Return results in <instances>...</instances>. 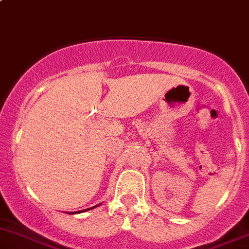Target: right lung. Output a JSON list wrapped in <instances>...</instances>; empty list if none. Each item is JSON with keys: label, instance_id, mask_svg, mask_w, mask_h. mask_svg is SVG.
Wrapping results in <instances>:
<instances>
[{"label": "right lung", "instance_id": "1", "mask_svg": "<svg viewBox=\"0 0 249 249\" xmlns=\"http://www.w3.org/2000/svg\"><path fill=\"white\" fill-rule=\"evenodd\" d=\"M99 205L101 204H98V205H96V206H93V207H89V209H86V210H83V211H76V212H68L69 214H74V213H80V212H85V211H89V210H92V209H94V207H97V206H99Z\"/></svg>", "mask_w": 249, "mask_h": 249}]
</instances>
